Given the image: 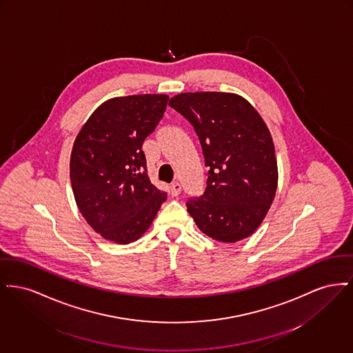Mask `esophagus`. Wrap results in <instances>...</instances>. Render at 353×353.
Masks as SVG:
<instances>
[{
    "instance_id": "34e87169",
    "label": "esophagus",
    "mask_w": 353,
    "mask_h": 353,
    "mask_svg": "<svg viewBox=\"0 0 353 353\" xmlns=\"http://www.w3.org/2000/svg\"><path fill=\"white\" fill-rule=\"evenodd\" d=\"M170 193H172V196H179L181 193V184L177 183V181L173 183L170 185Z\"/></svg>"
}]
</instances>
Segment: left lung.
<instances>
[{
    "label": "left lung",
    "mask_w": 353,
    "mask_h": 353,
    "mask_svg": "<svg viewBox=\"0 0 353 353\" xmlns=\"http://www.w3.org/2000/svg\"><path fill=\"white\" fill-rule=\"evenodd\" d=\"M169 105L193 125L203 146L207 188L189 199L188 212L213 240L236 243L260 227L277 189V160L270 129L234 93H180Z\"/></svg>",
    "instance_id": "8db88e82"
}]
</instances>
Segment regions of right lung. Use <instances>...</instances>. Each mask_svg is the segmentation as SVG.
Segmentation results:
<instances>
[{
  "label": "right lung",
  "mask_w": 353,
  "mask_h": 353,
  "mask_svg": "<svg viewBox=\"0 0 353 353\" xmlns=\"http://www.w3.org/2000/svg\"><path fill=\"white\" fill-rule=\"evenodd\" d=\"M169 96L133 94L100 105L79 132L70 183L88 224L105 240L129 244L152 225L166 193L146 172L143 144L164 116Z\"/></svg>",
  "instance_id": "obj_1"
}]
</instances>
